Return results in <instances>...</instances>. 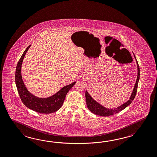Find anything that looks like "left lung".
Segmentation results:
<instances>
[{"label":"left lung","instance_id":"obj_1","mask_svg":"<svg viewBox=\"0 0 157 157\" xmlns=\"http://www.w3.org/2000/svg\"><path fill=\"white\" fill-rule=\"evenodd\" d=\"M134 56H135V58L136 61V63H137V80H136V83H135V86H134L133 90L132 93L131 95L129 98V99L125 103H124V104L117 107V108L113 109H107V108L105 107L104 106H102L97 101H95L94 99L91 97L90 95L88 93L87 90H86L85 98H86V105L88 107V109H89L91 113H95V115H99V116L109 117L110 115H113L115 113H117L119 111H121L123 109H125L133 101V99H135L136 94L137 90V86H138L139 78H140V67H139L138 62L135 57V55H134Z\"/></svg>","mask_w":157,"mask_h":157}]
</instances>
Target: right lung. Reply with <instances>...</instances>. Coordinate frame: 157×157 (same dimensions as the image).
Returning a JSON list of instances; mask_svg holds the SVG:
<instances>
[{"mask_svg": "<svg viewBox=\"0 0 157 157\" xmlns=\"http://www.w3.org/2000/svg\"><path fill=\"white\" fill-rule=\"evenodd\" d=\"M31 45L26 48L22 56L18 60L15 73V82L18 94L22 103L29 109L36 113H50L58 111L62 106L66 95L69 90L73 87L76 82H73L62 88L55 94L48 98H39L31 94L26 88L21 76V66L26 52Z\"/></svg>", "mask_w": 157, "mask_h": 157, "instance_id": "add662e5", "label": "right lung"}]
</instances>
